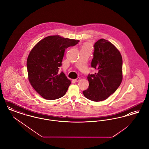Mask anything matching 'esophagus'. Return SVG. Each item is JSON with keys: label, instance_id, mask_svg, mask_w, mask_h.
Segmentation results:
<instances>
[{"label": "esophagus", "instance_id": "1", "mask_svg": "<svg viewBox=\"0 0 149 149\" xmlns=\"http://www.w3.org/2000/svg\"><path fill=\"white\" fill-rule=\"evenodd\" d=\"M80 80V78H77V79H75V80H74V81H75V82H76V83H77V82H78V81H79V80Z\"/></svg>", "mask_w": 149, "mask_h": 149}]
</instances>
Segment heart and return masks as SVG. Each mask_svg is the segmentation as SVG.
I'll return each mask as SVG.
<instances>
[{
  "label": "heart",
  "mask_w": 149,
  "mask_h": 149,
  "mask_svg": "<svg viewBox=\"0 0 149 149\" xmlns=\"http://www.w3.org/2000/svg\"><path fill=\"white\" fill-rule=\"evenodd\" d=\"M87 46H88V43H85L84 45V47H87Z\"/></svg>",
  "instance_id": "b5f03b06"
}]
</instances>
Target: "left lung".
Returning <instances> with one entry per match:
<instances>
[{
    "label": "left lung",
    "mask_w": 149,
    "mask_h": 149,
    "mask_svg": "<svg viewBox=\"0 0 149 149\" xmlns=\"http://www.w3.org/2000/svg\"><path fill=\"white\" fill-rule=\"evenodd\" d=\"M92 68L96 70L88 75L89 88L83 94L87 99L99 102L116 92L122 80V58L120 51L108 40L102 38L94 43Z\"/></svg>",
    "instance_id": "obj_1"
}]
</instances>
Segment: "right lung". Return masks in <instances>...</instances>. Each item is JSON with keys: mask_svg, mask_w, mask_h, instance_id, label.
I'll return each instance as SVG.
<instances>
[{"mask_svg": "<svg viewBox=\"0 0 149 149\" xmlns=\"http://www.w3.org/2000/svg\"><path fill=\"white\" fill-rule=\"evenodd\" d=\"M79 40L60 36H50L37 43L27 61L29 80L42 97L55 100L63 97L71 81L63 72H59L65 50L78 44Z\"/></svg>", "mask_w": 149, "mask_h": 149, "instance_id": "obj_1", "label": "right lung"}]
</instances>
